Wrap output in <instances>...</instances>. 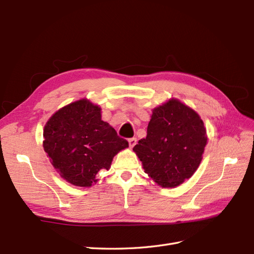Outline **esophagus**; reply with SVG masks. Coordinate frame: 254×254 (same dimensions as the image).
Segmentation results:
<instances>
[{
	"label": "esophagus",
	"instance_id": "esophagus-1",
	"mask_svg": "<svg viewBox=\"0 0 254 254\" xmlns=\"http://www.w3.org/2000/svg\"><path fill=\"white\" fill-rule=\"evenodd\" d=\"M136 137H131V139H128V143L130 147H133V146L136 144Z\"/></svg>",
	"mask_w": 254,
	"mask_h": 254
}]
</instances>
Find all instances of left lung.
Returning a JSON list of instances; mask_svg holds the SVG:
<instances>
[{"label":"left lung","instance_id":"left-lung-1","mask_svg":"<svg viewBox=\"0 0 254 254\" xmlns=\"http://www.w3.org/2000/svg\"><path fill=\"white\" fill-rule=\"evenodd\" d=\"M199 115L177 99L153 109L147 136L133 150L145 173L162 188H174L197 170L206 145Z\"/></svg>","mask_w":254,"mask_h":254}]
</instances>
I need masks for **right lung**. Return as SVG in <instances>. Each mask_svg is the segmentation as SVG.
Here are the masks:
<instances>
[{
  "instance_id": "obj_1",
  "label": "right lung",
  "mask_w": 254,
  "mask_h": 254,
  "mask_svg": "<svg viewBox=\"0 0 254 254\" xmlns=\"http://www.w3.org/2000/svg\"><path fill=\"white\" fill-rule=\"evenodd\" d=\"M43 147L59 175L76 187H91L96 174L109 170L113 157L128 147L102 121L101 108L80 99L57 111L43 130Z\"/></svg>"
}]
</instances>
